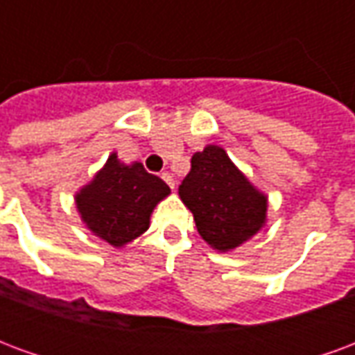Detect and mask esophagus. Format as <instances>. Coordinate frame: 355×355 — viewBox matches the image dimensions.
<instances>
[{
	"instance_id": "obj_1",
	"label": "esophagus",
	"mask_w": 355,
	"mask_h": 355,
	"mask_svg": "<svg viewBox=\"0 0 355 355\" xmlns=\"http://www.w3.org/2000/svg\"><path fill=\"white\" fill-rule=\"evenodd\" d=\"M162 178L165 180V182H167V184H169L171 190L175 188V180H173V177H171V173H167V171H165V173H162Z\"/></svg>"
}]
</instances>
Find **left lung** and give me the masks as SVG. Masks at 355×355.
Wrapping results in <instances>:
<instances>
[{
	"label": "left lung",
	"instance_id": "1",
	"mask_svg": "<svg viewBox=\"0 0 355 355\" xmlns=\"http://www.w3.org/2000/svg\"><path fill=\"white\" fill-rule=\"evenodd\" d=\"M178 196L192 211L201 238L220 253L245 243L266 224L268 198L215 144L192 155Z\"/></svg>",
	"mask_w": 355,
	"mask_h": 355
}]
</instances>
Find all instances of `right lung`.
<instances>
[{
    "instance_id": "obj_1",
    "label": "right lung",
    "mask_w": 355,
    "mask_h": 355,
    "mask_svg": "<svg viewBox=\"0 0 355 355\" xmlns=\"http://www.w3.org/2000/svg\"><path fill=\"white\" fill-rule=\"evenodd\" d=\"M169 193V186L150 175L142 163L125 165L112 154L93 180L76 193V207L96 238L123 247L148 230L152 211Z\"/></svg>"
}]
</instances>
